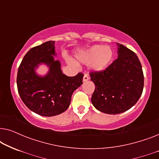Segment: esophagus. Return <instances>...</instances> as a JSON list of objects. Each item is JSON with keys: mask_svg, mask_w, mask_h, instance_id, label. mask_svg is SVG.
I'll use <instances>...</instances> for the list:
<instances>
[{"mask_svg": "<svg viewBox=\"0 0 159 159\" xmlns=\"http://www.w3.org/2000/svg\"><path fill=\"white\" fill-rule=\"evenodd\" d=\"M89 80V77H88V75H87V74H85V75H84V77H83V82H86V81H88V80Z\"/></svg>", "mask_w": 159, "mask_h": 159, "instance_id": "obj_1", "label": "esophagus"}]
</instances>
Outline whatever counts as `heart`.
Wrapping results in <instances>:
<instances>
[{"label":"heart","mask_w":159,"mask_h":159,"mask_svg":"<svg viewBox=\"0 0 159 159\" xmlns=\"http://www.w3.org/2000/svg\"><path fill=\"white\" fill-rule=\"evenodd\" d=\"M114 57L113 50L108 46L95 45L85 51L76 53V58L84 64L90 63V69L95 71L105 70Z\"/></svg>","instance_id":"b5f03b06"}]
</instances>
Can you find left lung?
<instances>
[{
    "label": "left lung",
    "instance_id": "left-lung-1",
    "mask_svg": "<svg viewBox=\"0 0 159 159\" xmlns=\"http://www.w3.org/2000/svg\"><path fill=\"white\" fill-rule=\"evenodd\" d=\"M117 59L106 70L90 73L95 88L91 98L100 111L118 114L129 110L142 95L144 77L138 56L117 43Z\"/></svg>",
    "mask_w": 159,
    "mask_h": 159
}]
</instances>
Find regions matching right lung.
Instances as JSON below:
<instances>
[{"instance_id": "obj_1", "label": "right lung", "mask_w": 159, "mask_h": 159, "mask_svg": "<svg viewBox=\"0 0 159 159\" xmlns=\"http://www.w3.org/2000/svg\"><path fill=\"white\" fill-rule=\"evenodd\" d=\"M55 41L32 48L21 61L17 73L19 94L32 111L43 116H56L69 108L74 91L82 84L83 74L68 77L63 74L61 62L55 60ZM49 67L46 75L36 72L40 65Z\"/></svg>"}]
</instances>
